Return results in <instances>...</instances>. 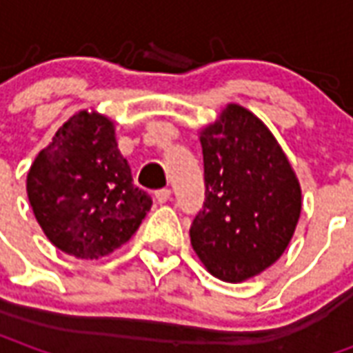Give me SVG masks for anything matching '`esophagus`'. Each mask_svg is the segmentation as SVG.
Instances as JSON below:
<instances>
[{
    "instance_id": "1",
    "label": "esophagus",
    "mask_w": 353,
    "mask_h": 353,
    "mask_svg": "<svg viewBox=\"0 0 353 353\" xmlns=\"http://www.w3.org/2000/svg\"><path fill=\"white\" fill-rule=\"evenodd\" d=\"M170 196H172V191L170 189H159V191L154 192V199L159 204H164V202H168Z\"/></svg>"
}]
</instances>
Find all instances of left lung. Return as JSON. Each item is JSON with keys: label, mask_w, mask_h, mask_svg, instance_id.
<instances>
[{"label": "left lung", "mask_w": 353, "mask_h": 353, "mask_svg": "<svg viewBox=\"0 0 353 353\" xmlns=\"http://www.w3.org/2000/svg\"><path fill=\"white\" fill-rule=\"evenodd\" d=\"M206 199L191 244L215 278L244 281L280 259L301 215V185L263 121L229 103L200 132Z\"/></svg>", "instance_id": "8db88e82"}]
</instances>
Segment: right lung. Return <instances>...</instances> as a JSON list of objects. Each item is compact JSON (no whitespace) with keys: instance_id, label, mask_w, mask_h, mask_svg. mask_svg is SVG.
I'll return each mask as SVG.
<instances>
[{"instance_id":"right-lung-1","label":"right lung","mask_w":353,"mask_h":353,"mask_svg":"<svg viewBox=\"0 0 353 353\" xmlns=\"http://www.w3.org/2000/svg\"><path fill=\"white\" fill-rule=\"evenodd\" d=\"M26 191L45 236L77 259H100L121 248L153 204L134 185L113 121L85 109L35 157Z\"/></svg>"}]
</instances>
